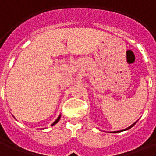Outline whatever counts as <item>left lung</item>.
Instances as JSON below:
<instances>
[{"label":"left lung","mask_w":156,"mask_h":156,"mask_svg":"<svg viewBox=\"0 0 156 156\" xmlns=\"http://www.w3.org/2000/svg\"><path fill=\"white\" fill-rule=\"evenodd\" d=\"M135 123H136V122H135ZM135 123H134V124H131L130 126H129V127H128V128H126V129H124V130H128V129H130L131 127H133V126H134V124H135ZM121 131L122 130H119V131H114V132H111V133H119V132H121Z\"/></svg>","instance_id":"1"}]
</instances>
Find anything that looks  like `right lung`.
I'll use <instances>...</instances> for the list:
<instances>
[{"label": "right lung", "mask_w": 156, "mask_h": 156, "mask_svg": "<svg viewBox=\"0 0 156 156\" xmlns=\"http://www.w3.org/2000/svg\"><path fill=\"white\" fill-rule=\"evenodd\" d=\"M60 118H61V115H59V116H58V119H56V120L54 121V123H53V124H51V126H52V125H54V124H57V123H58V121H59V119H60Z\"/></svg>", "instance_id": "add662e5"}]
</instances>
